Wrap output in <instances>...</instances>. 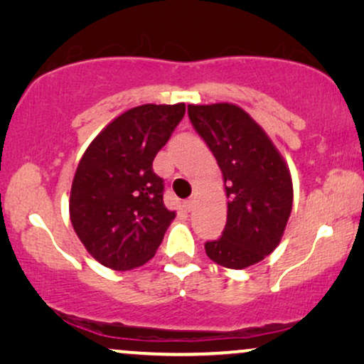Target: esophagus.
Wrapping results in <instances>:
<instances>
[{"instance_id":"obj_1","label":"esophagus","mask_w":364,"mask_h":364,"mask_svg":"<svg viewBox=\"0 0 364 364\" xmlns=\"http://www.w3.org/2000/svg\"><path fill=\"white\" fill-rule=\"evenodd\" d=\"M193 205H196V198H193V197H191V198H188V200H186V208H187V212H191L192 208H193Z\"/></svg>"}]
</instances>
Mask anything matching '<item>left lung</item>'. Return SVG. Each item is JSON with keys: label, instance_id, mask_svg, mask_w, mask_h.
<instances>
[{"label": "left lung", "instance_id": "obj_1", "mask_svg": "<svg viewBox=\"0 0 364 364\" xmlns=\"http://www.w3.org/2000/svg\"><path fill=\"white\" fill-rule=\"evenodd\" d=\"M188 119L210 149L225 182L227 223L205 243L212 262L242 270L275 250L293 205L287 162L265 131L235 104L188 106Z\"/></svg>", "mask_w": 364, "mask_h": 364}]
</instances>
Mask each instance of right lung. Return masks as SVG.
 <instances>
[{
    "label": "right lung",
    "mask_w": 364,
    "mask_h": 364,
    "mask_svg": "<svg viewBox=\"0 0 364 364\" xmlns=\"http://www.w3.org/2000/svg\"><path fill=\"white\" fill-rule=\"evenodd\" d=\"M183 114V102L129 109L97 134L79 161L69 215L101 265L132 270L156 255L176 212L164 205V181L152 162Z\"/></svg>",
    "instance_id": "obj_1"
}]
</instances>
